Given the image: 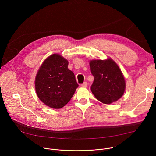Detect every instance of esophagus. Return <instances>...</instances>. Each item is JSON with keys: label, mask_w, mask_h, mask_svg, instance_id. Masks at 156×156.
Segmentation results:
<instances>
[{"label": "esophagus", "mask_w": 156, "mask_h": 156, "mask_svg": "<svg viewBox=\"0 0 156 156\" xmlns=\"http://www.w3.org/2000/svg\"><path fill=\"white\" fill-rule=\"evenodd\" d=\"M81 86H82L83 87H87L88 86V83L87 82V81H85V82H84L83 84H81Z\"/></svg>", "instance_id": "obj_1"}]
</instances>
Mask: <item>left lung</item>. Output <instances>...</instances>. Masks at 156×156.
Listing matches in <instances>:
<instances>
[{
  "label": "left lung",
  "instance_id": "obj_1",
  "mask_svg": "<svg viewBox=\"0 0 156 156\" xmlns=\"http://www.w3.org/2000/svg\"><path fill=\"white\" fill-rule=\"evenodd\" d=\"M90 66L94 80L91 91L97 100L110 104L122 97L125 90V81L118 66L112 59L93 60Z\"/></svg>",
  "mask_w": 156,
  "mask_h": 156
}]
</instances>
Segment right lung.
I'll return each instance as SVG.
<instances>
[{
    "label": "right lung",
    "mask_w": 156,
    "mask_h": 156,
    "mask_svg": "<svg viewBox=\"0 0 156 156\" xmlns=\"http://www.w3.org/2000/svg\"><path fill=\"white\" fill-rule=\"evenodd\" d=\"M68 61L59 54L47 58L35 78L40 100L54 109L62 108L71 100L78 85L75 74L68 68Z\"/></svg>",
    "instance_id": "obj_1"
}]
</instances>
